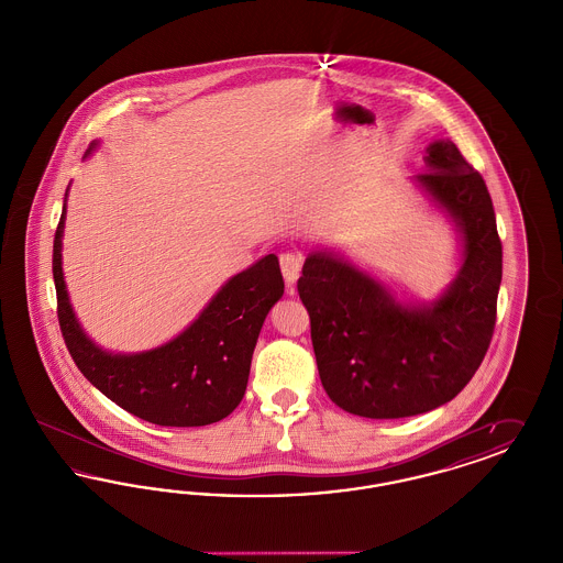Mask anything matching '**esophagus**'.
I'll return each instance as SVG.
<instances>
[{"instance_id":"34e87169","label":"esophagus","mask_w":563,"mask_h":563,"mask_svg":"<svg viewBox=\"0 0 563 563\" xmlns=\"http://www.w3.org/2000/svg\"><path fill=\"white\" fill-rule=\"evenodd\" d=\"M280 262V269H283V276H285V283L287 285H295V280L299 278V272H301V257L297 253H280L278 257Z\"/></svg>"}]
</instances>
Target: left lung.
I'll use <instances>...</instances> for the list:
<instances>
[{"instance_id": "8db88e82", "label": "left lung", "mask_w": 563, "mask_h": 563, "mask_svg": "<svg viewBox=\"0 0 563 563\" xmlns=\"http://www.w3.org/2000/svg\"><path fill=\"white\" fill-rule=\"evenodd\" d=\"M418 184L454 217L464 264L430 308H405L372 276L324 253H312L297 280L310 314L322 388L344 411L395 420L452 401L489 349L503 242L479 170L452 141L429 147Z\"/></svg>"}]
</instances>
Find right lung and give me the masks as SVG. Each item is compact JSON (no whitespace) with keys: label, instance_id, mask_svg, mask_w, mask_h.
I'll list each match as a JSON object with an SVG mask.
<instances>
[{"label":"right lung","instance_id":"obj_1","mask_svg":"<svg viewBox=\"0 0 563 563\" xmlns=\"http://www.w3.org/2000/svg\"><path fill=\"white\" fill-rule=\"evenodd\" d=\"M65 207L54 232L56 317L84 377L108 399L158 427H205L230 416L244 397L251 356L269 308L285 291L276 255L230 278L202 314L161 349L108 354L80 329L60 268Z\"/></svg>","mask_w":563,"mask_h":563}]
</instances>
